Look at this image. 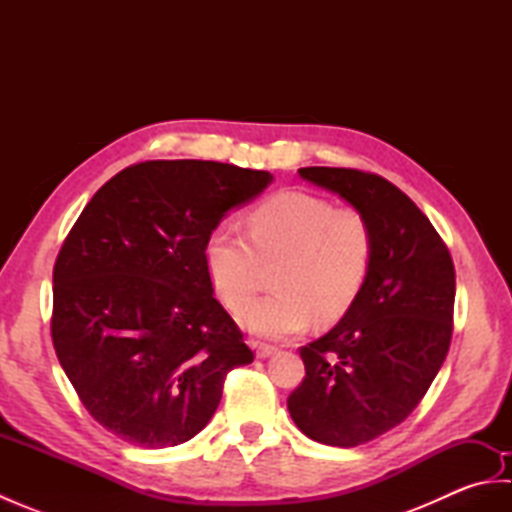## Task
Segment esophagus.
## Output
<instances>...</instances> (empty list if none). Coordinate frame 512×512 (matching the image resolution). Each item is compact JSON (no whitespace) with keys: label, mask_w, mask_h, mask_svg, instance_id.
I'll return each instance as SVG.
<instances>
[{"label":"esophagus","mask_w":512,"mask_h":512,"mask_svg":"<svg viewBox=\"0 0 512 512\" xmlns=\"http://www.w3.org/2000/svg\"><path fill=\"white\" fill-rule=\"evenodd\" d=\"M257 358H270L273 354H277V347L275 345H266V343H253Z\"/></svg>","instance_id":"obj_1"}]
</instances>
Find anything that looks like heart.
I'll return each instance as SVG.
<instances>
[{
	"mask_svg": "<svg viewBox=\"0 0 512 512\" xmlns=\"http://www.w3.org/2000/svg\"><path fill=\"white\" fill-rule=\"evenodd\" d=\"M248 239L231 224L204 242V270L228 310L255 295L259 262L270 264L277 292L242 312L239 323L262 339L301 334L317 317L341 319L361 292L372 264V228L352 206H332L303 191H279L246 213Z\"/></svg>",
	"mask_w": 512,
	"mask_h": 512,
	"instance_id": "heart-1",
	"label": "heart"
}]
</instances>
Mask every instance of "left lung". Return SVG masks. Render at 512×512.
Returning a JSON list of instances; mask_svg holds the SVG:
<instances>
[{
  "instance_id": "8db88e82",
  "label": "left lung",
  "mask_w": 512,
  "mask_h": 512,
  "mask_svg": "<svg viewBox=\"0 0 512 512\" xmlns=\"http://www.w3.org/2000/svg\"><path fill=\"white\" fill-rule=\"evenodd\" d=\"M299 176L361 211L374 248L352 308L301 347L306 378L288 411L308 438L358 447L405 420L440 372L453 332V259L429 217L389 180L336 167H303Z\"/></svg>"
}]
</instances>
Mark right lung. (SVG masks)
<instances>
[{"instance_id": "right-lung-1", "label": "right lung", "mask_w": 512, "mask_h": 512, "mask_svg": "<svg viewBox=\"0 0 512 512\" xmlns=\"http://www.w3.org/2000/svg\"><path fill=\"white\" fill-rule=\"evenodd\" d=\"M273 176L211 160H149L85 206L54 264L52 343L81 402L143 449L176 447L253 352L213 297L204 242Z\"/></svg>"}]
</instances>
